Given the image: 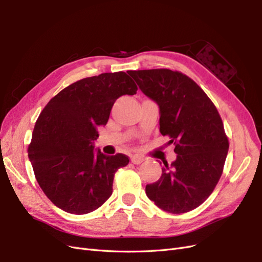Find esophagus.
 Listing matches in <instances>:
<instances>
[{"label":"esophagus","instance_id":"esophagus-1","mask_svg":"<svg viewBox=\"0 0 262 262\" xmlns=\"http://www.w3.org/2000/svg\"><path fill=\"white\" fill-rule=\"evenodd\" d=\"M143 161H144V158L141 157V156H138V155H133V156L131 157V163L136 164V165L141 164Z\"/></svg>","mask_w":262,"mask_h":262}]
</instances>
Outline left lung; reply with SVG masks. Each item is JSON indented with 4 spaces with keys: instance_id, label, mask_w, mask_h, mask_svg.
<instances>
[{
    "instance_id": "obj_1",
    "label": "left lung",
    "mask_w": 262,
    "mask_h": 262,
    "mask_svg": "<svg viewBox=\"0 0 262 262\" xmlns=\"http://www.w3.org/2000/svg\"><path fill=\"white\" fill-rule=\"evenodd\" d=\"M160 108V131L175 144L176 160L164 162L162 176L145 192L173 214L199 207L219 182L228 152L224 125L213 102L187 75L167 69L129 71Z\"/></svg>"
}]
</instances>
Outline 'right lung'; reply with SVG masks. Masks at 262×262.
I'll list each match as a JSON object with an SVG mask.
<instances>
[{
	"label": "right lung",
	"instance_id": "add662e5",
	"mask_svg": "<svg viewBox=\"0 0 262 262\" xmlns=\"http://www.w3.org/2000/svg\"><path fill=\"white\" fill-rule=\"evenodd\" d=\"M138 87L124 72L83 78L47 104L35 124L28 157L50 201L72 214L98 209L113 193L115 172L129 164L123 154L95 148L97 126L106 125L115 101Z\"/></svg>",
	"mask_w": 262,
	"mask_h": 262
}]
</instances>
